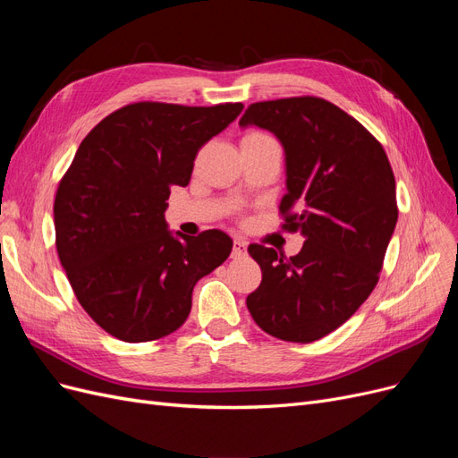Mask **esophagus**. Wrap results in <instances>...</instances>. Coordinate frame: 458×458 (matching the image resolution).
Listing matches in <instances>:
<instances>
[{"label": "esophagus", "instance_id": "obj_1", "mask_svg": "<svg viewBox=\"0 0 458 458\" xmlns=\"http://www.w3.org/2000/svg\"><path fill=\"white\" fill-rule=\"evenodd\" d=\"M231 256L234 259L246 256V242L242 239H234V242H233V254Z\"/></svg>", "mask_w": 458, "mask_h": 458}]
</instances>
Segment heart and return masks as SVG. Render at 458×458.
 Masks as SVG:
<instances>
[{
  "label": "heart",
  "instance_id": "heart-1",
  "mask_svg": "<svg viewBox=\"0 0 458 458\" xmlns=\"http://www.w3.org/2000/svg\"><path fill=\"white\" fill-rule=\"evenodd\" d=\"M261 137H267V135H263V133H248L244 140H261Z\"/></svg>",
  "mask_w": 458,
  "mask_h": 458
}]
</instances>
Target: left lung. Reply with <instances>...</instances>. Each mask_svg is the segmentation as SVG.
<instances>
[{
	"label": "left lung",
	"instance_id": "1",
	"mask_svg": "<svg viewBox=\"0 0 458 458\" xmlns=\"http://www.w3.org/2000/svg\"><path fill=\"white\" fill-rule=\"evenodd\" d=\"M239 126L271 131L284 150V227L301 250L281 258L248 246L261 284L246 298L254 321L286 342H315L359 310L378 283L397 224L395 177L382 145L342 108L318 97L254 103Z\"/></svg>",
	"mask_w": 458,
	"mask_h": 458
}]
</instances>
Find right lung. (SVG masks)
Instances as JSON below:
<instances>
[{"mask_svg": "<svg viewBox=\"0 0 458 458\" xmlns=\"http://www.w3.org/2000/svg\"><path fill=\"white\" fill-rule=\"evenodd\" d=\"M242 108L133 103L80 143L55 197V239L78 301L108 335L168 336L189 317L197 281L229 258L227 233L185 237L164 212L170 187L189 185L199 148Z\"/></svg>", "mask_w": 458, "mask_h": 458, "instance_id": "right-lung-1", "label": "right lung"}]
</instances>
